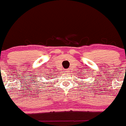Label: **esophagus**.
<instances>
[{
	"instance_id": "obj_1",
	"label": "esophagus",
	"mask_w": 126,
	"mask_h": 126,
	"mask_svg": "<svg viewBox=\"0 0 126 126\" xmlns=\"http://www.w3.org/2000/svg\"><path fill=\"white\" fill-rule=\"evenodd\" d=\"M64 72H65V73H69V71H67V70H65V71H64Z\"/></svg>"
}]
</instances>
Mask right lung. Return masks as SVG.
Masks as SVG:
<instances>
[{"label":"right lung","mask_w":126,"mask_h":126,"mask_svg":"<svg viewBox=\"0 0 126 126\" xmlns=\"http://www.w3.org/2000/svg\"><path fill=\"white\" fill-rule=\"evenodd\" d=\"M48 77H49V76H48ZM52 77H53V76H52ZM46 79H47V78H46Z\"/></svg>","instance_id":"right-lung-1"}]
</instances>
